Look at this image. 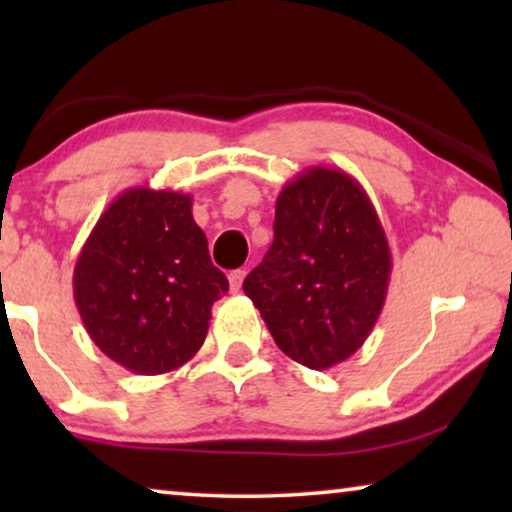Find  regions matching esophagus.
Masks as SVG:
<instances>
[{"instance_id":"1","label":"esophagus","mask_w":512,"mask_h":512,"mask_svg":"<svg viewBox=\"0 0 512 512\" xmlns=\"http://www.w3.org/2000/svg\"><path fill=\"white\" fill-rule=\"evenodd\" d=\"M244 277H247V270H233L228 275V282H230V291L233 293H240V289H242V282H244Z\"/></svg>"}]
</instances>
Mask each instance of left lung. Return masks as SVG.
I'll return each instance as SVG.
<instances>
[{"label":"left lung","instance_id":"8db88e82","mask_svg":"<svg viewBox=\"0 0 512 512\" xmlns=\"http://www.w3.org/2000/svg\"><path fill=\"white\" fill-rule=\"evenodd\" d=\"M389 277V242L363 186L307 167L277 195L275 240L242 289L289 359L326 370L366 342Z\"/></svg>","mask_w":512,"mask_h":512}]
</instances>
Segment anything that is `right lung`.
<instances>
[{"instance_id": "add662e5", "label": "right lung", "mask_w": 512, "mask_h": 512, "mask_svg": "<svg viewBox=\"0 0 512 512\" xmlns=\"http://www.w3.org/2000/svg\"><path fill=\"white\" fill-rule=\"evenodd\" d=\"M191 195L137 186L90 230L74 265V300L90 340L118 366L163 375L207 338L228 279L209 258Z\"/></svg>"}]
</instances>
